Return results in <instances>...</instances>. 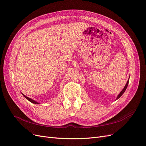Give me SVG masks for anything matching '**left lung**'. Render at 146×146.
Returning <instances> with one entry per match:
<instances>
[{
    "label": "left lung",
    "mask_w": 146,
    "mask_h": 146,
    "mask_svg": "<svg viewBox=\"0 0 146 146\" xmlns=\"http://www.w3.org/2000/svg\"><path fill=\"white\" fill-rule=\"evenodd\" d=\"M128 82H129V79L128 80V81H127V84H126V85H125V87L124 88V89H122V90L120 94H119L118 95V96H117V99H118V98H120V97L122 96V95L124 93V92L125 91V90H126V89H127V86H128Z\"/></svg>",
    "instance_id": "left-lung-1"
}]
</instances>
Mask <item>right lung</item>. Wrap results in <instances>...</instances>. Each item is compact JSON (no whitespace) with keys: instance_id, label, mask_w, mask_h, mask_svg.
<instances>
[{"instance_id":"1","label":"right lung","mask_w":146,"mask_h":146,"mask_svg":"<svg viewBox=\"0 0 146 146\" xmlns=\"http://www.w3.org/2000/svg\"><path fill=\"white\" fill-rule=\"evenodd\" d=\"M23 95V94H22ZM24 95V96L27 99H28V100L29 101H30L31 102H32V103H34V104H38L39 103H38V102H36V101H35L34 100H33V99H31V98H28V97H27V96H26L25 95Z\"/></svg>"}]
</instances>
